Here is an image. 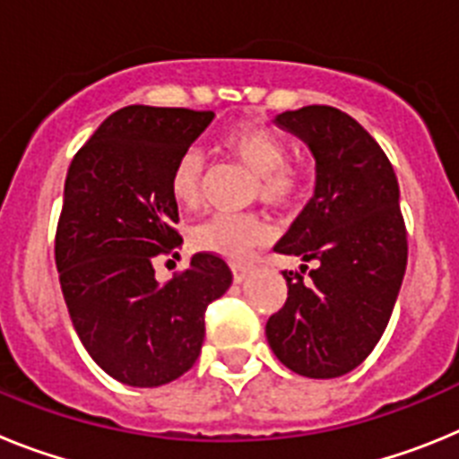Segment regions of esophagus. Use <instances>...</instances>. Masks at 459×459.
<instances>
[{
    "label": "esophagus",
    "mask_w": 459,
    "mask_h": 459,
    "mask_svg": "<svg viewBox=\"0 0 459 459\" xmlns=\"http://www.w3.org/2000/svg\"><path fill=\"white\" fill-rule=\"evenodd\" d=\"M250 273H253V266H248V264H232L234 282H243V280L248 278Z\"/></svg>",
    "instance_id": "1"
}]
</instances>
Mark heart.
I'll return each mask as SVG.
<instances>
[{
	"label": "heart",
	"mask_w": 459,
	"mask_h": 459,
	"mask_svg": "<svg viewBox=\"0 0 459 459\" xmlns=\"http://www.w3.org/2000/svg\"><path fill=\"white\" fill-rule=\"evenodd\" d=\"M221 147L227 156L257 177L259 200L269 206H285L294 202L303 188L299 168L287 160L285 142L255 124H238L222 135ZM204 184V156L188 149L177 158L169 177V195L179 206L193 209L200 202ZM269 230L253 216H218L193 230V246L218 257L243 262L257 246L266 241Z\"/></svg>",
	"instance_id": "obj_1"
}]
</instances>
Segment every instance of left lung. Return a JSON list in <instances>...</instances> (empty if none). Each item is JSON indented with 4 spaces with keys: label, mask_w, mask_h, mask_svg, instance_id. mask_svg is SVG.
<instances>
[{
    "label": "left lung",
    "mask_w": 459,
    "mask_h": 459,
    "mask_svg": "<svg viewBox=\"0 0 459 459\" xmlns=\"http://www.w3.org/2000/svg\"><path fill=\"white\" fill-rule=\"evenodd\" d=\"M315 158V193L275 253L318 264L282 271L287 301L266 322L278 360L310 379L359 368L379 342L407 269L400 188L386 153L350 115L307 105L275 117Z\"/></svg>",
    "instance_id": "obj_1"
}]
</instances>
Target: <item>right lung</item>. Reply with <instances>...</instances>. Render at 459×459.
Listing matches in <instances>:
<instances>
[{
    "mask_svg": "<svg viewBox=\"0 0 459 459\" xmlns=\"http://www.w3.org/2000/svg\"><path fill=\"white\" fill-rule=\"evenodd\" d=\"M213 117L128 105L68 168L55 238L64 301L89 356L128 386H163L188 372L204 342L206 306L232 285L230 266L211 253L193 255L168 285L153 271L184 243L172 168Z\"/></svg>",
    "mask_w": 459,
    "mask_h": 459,
    "instance_id": "obj_1",
    "label": "right lung"
}]
</instances>
